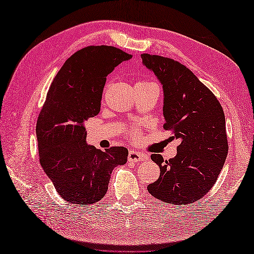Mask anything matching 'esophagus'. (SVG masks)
Returning <instances> with one entry per match:
<instances>
[{
  "label": "esophagus",
  "mask_w": 254,
  "mask_h": 254,
  "mask_svg": "<svg viewBox=\"0 0 254 254\" xmlns=\"http://www.w3.org/2000/svg\"><path fill=\"white\" fill-rule=\"evenodd\" d=\"M147 158H148L147 156H145L144 154H141V153H137V152H135V150H131L127 156L128 161H134V163H138V161L146 160Z\"/></svg>",
  "instance_id": "esophagus-1"
}]
</instances>
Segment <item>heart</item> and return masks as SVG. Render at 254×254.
I'll list each match as a JSON object with an SVG mask.
<instances>
[{"label":"heart","mask_w":254,"mask_h":254,"mask_svg":"<svg viewBox=\"0 0 254 254\" xmlns=\"http://www.w3.org/2000/svg\"><path fill=\"white\" fill-rule=\"evenodd\" d=\"M149 88H155L158 90V86L155 82H153V80H148V79H139L135 84V89H149ZM128 134H130L132 137L135 138L138 135V132L137 130H135V128H132V130H130V132H128Z\"/></svg>","instance_id":"b5f03b06"}]
</instances>
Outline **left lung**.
I'll list each match as a JSON object with an SVG mask.
<instances>
[{"label":"left lung","mask_w":254,"mask_h":254,"mask_svg":"<svg viewBox=\"0 0 254 254\" xmlns=\"http://www.w3.org/2000/svg\"><path fill=\"white\" fill-rule=\"evenodd\" d=\"M141 57L163 85L164 128L181 141L174 158L150 156L160 175L147 190L172 205L198 201L215 185L227 157L224 110L212 91L183 64L147 53Z\"/></svg>","instance_id":"obj_1"}]
</instances>
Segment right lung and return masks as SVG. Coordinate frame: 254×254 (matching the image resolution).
<instances>
[{"label": "right lung", "mask_w": 254, "mask_h": 254, "mask_svg": "<svg viewBox=\"0 0 254 254\" xmlns=\"http://www.w3.org/2000/svg\"><path fill=\"white\" fill-rule=\"evenodd\" d=\"M131 55L111 46L75 52L53 79L36 127L40 164L68 203L88 206L105 196L111 172L127 160V149L102 152L86 143L85 122L100 111L106 78Z\"/></svg>", "instance_id": "add662e5"}]
</instances>
